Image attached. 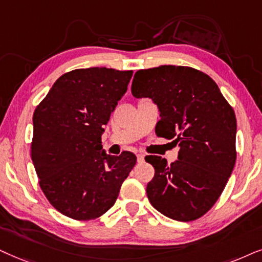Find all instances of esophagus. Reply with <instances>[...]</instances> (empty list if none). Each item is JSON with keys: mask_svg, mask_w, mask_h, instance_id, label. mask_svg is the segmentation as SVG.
<instances>
[{"mask_svg": "<svg viewBox=\"0 0 262 262\" xmlns=\"http://www.w3.org/2000/svg\"><path fill=\"white\" fill-rule=\"evenodd\" d=\"M137 158H138V163H144L145 156L144 155H138Z\"/></svg>", "mask_w": 262, "mask_h": 262, "instance_id": "34e87169", "label": "esophagus"}]
</instances>
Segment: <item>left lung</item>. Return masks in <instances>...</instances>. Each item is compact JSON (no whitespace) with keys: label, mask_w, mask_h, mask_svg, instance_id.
Instances as JSON below:
<instances>
[{"label":"left lung","mask_w":262,"mask_h":262,"mask_svg":"<svg viewBox=\"0 0 262 262\" xmlns=\"http://www.w3.org/2000/svg\"><path fill=\"white\" fill-rule=\"evenodd\" d=\"M135 98L157 104L158 137L175 139L180 151L167 164L147 156L155 177L146 193L157 211L179 222L200 218L224 190L236 162V116L217 83L205 73L182 66H159L135 73Z\"/></svg>","instance_id":"left-lung-1"}]
</instances>
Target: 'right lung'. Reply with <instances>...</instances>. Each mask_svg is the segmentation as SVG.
Wrapping results in <instances>:
<instances>
[{
	"instance_id": "add662e5",
	"label": "right lung",
	"mask_w": 262,
	"mask_h": 262,
	"mask_svg": "<svg viewBox=\"0 0 262 262\" xmlns=\"http://www.w3.org/2000/svg\"><path fill=\"white\" fill-rule=\"evenodd\" d=\"M133 71L92 67L56 80L33 114L31 157L49 202L76 221L114 206L137 157L107 155L100 138Z\"/></svg>"
}]
</instances>
